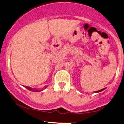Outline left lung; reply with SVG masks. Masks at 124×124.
<instances>
[{
    "label": "left lung",
    "instance_id": "obj_1",
    "mask_svg": "<svg viewBox=\"0 0 124 124\" xmlns=\"http://www.w3.org/2000/svg\"><path fill=\"white\" fill-rule=\"evenodd\" d=\"M105 88H103V89H101V90H99V91H96V93H98V92H101V91H103V90H105Z\"/></svg>",
    "mask_w": 124,
    "mask_h": 124
}]
</instances>
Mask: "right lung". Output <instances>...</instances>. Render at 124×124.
<instances>
[{
	"label": "right lung",
	"instance_id": "1",
	"mask_svg": "<svg viewBox=\"0 0 124 124\" xmlns=\"http://www.w3.org/2000/svg\"><path fill=\"white\" fill-rule=\"evenodd\" d=\"M26 88H27L28 90H29L30 91H32V92H41V90H36V89H32V88L30 87H27V86H25Z\"/></svg>",
	"mask_w": 124,
	"mask_h": 124
}]
</instances>
